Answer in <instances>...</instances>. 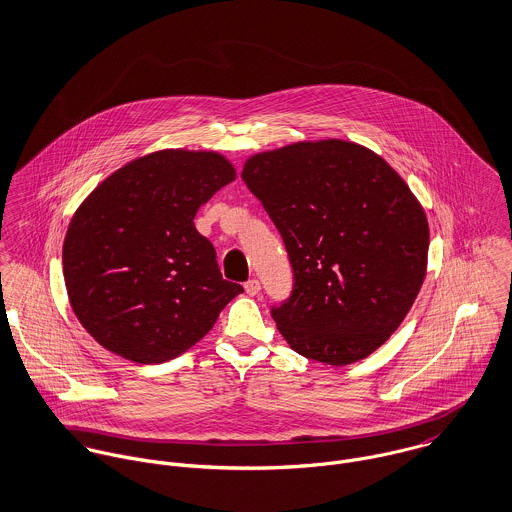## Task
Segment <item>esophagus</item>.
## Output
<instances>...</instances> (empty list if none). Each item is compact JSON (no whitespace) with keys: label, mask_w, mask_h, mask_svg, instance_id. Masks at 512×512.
<instances>
[{"label":"esophagus","mask_w":512,"mask_h":512,"mask_svg":"<svg viewBox=\"0 0 512 512\" xmlns=\"http://www.w3.org/2000/svg\"><path fill=\"white\" fill-rule=\"evenodd\" d=\"M244 290L248 295H258L260 290H262V286H260V282L258 280H248L246 284H244Z\"/></svg>","instance_id":"34e87169"}]
</instances>
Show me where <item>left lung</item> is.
Here are the masks:
<instances>
[{
    "instance_id": "1",
    "label": "left lung",
    "mask_w": 512,
    "mask_h": 512,
    "mask_svg": "<svg viewBox=\"0 0 512 512\" xmlns=\"http://www.w3.org/2000/svg\"><path fill=\"white\" fill-rule=\"evenodd\" d=\"M242 179L292 264V295L272 309L278 331L311 361L366 359L400 327L426 278L430 226L406 181L345 140L256 153Z\"/></svg>"
}]
</instances>
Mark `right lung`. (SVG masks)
<instances>
[{"mask_svg": "<svg viewBox=\"0 0 512 512\" xmlns=\"http://www.w3.org/2000/svg\"><path fill=\"white\" fill-rule=\"evenodd\" d=\"M236 179L217 151L161 149L106 177L76 209L63 244L74 315L106 351L171 361L201 341L244 292L222 280L195 215Z\"/></svg>", "mask_w": 512, "mask_h": 512, "instance_id": "right-lung-1", "label": "right lung"}]
</instances>
